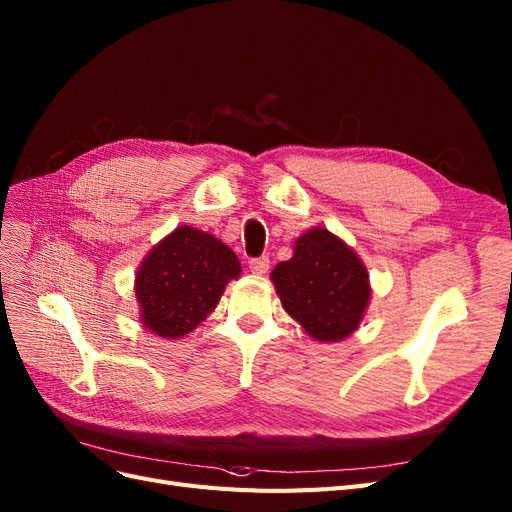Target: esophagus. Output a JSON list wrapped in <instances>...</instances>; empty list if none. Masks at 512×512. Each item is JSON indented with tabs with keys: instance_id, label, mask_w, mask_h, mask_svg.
<instances>
[{
	"instance_id": "esophagus-1",
	"label": "esophagus",
	"mask_w": 512,
	"mask_h": 512,
	"mask_svg": "<svg viewBox=\"0 0 512 512\" xmlns=\"http://www.w3.org/2000/svg\"><path fill=\"white\" fill-rule=\"evenodd\" d=\"M269 258L267 256H258V258H252L250 260V269H252V273H256V275H262V273H267L269 271Z\"/></svg>"
}]
</instances>
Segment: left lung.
Here are the masks:
<instances>
[{
    "instance_id": "obj_1",
    "label": "left lung",
    "mask_w": 512,
    "mask_h": 512,
    "mask_svg": "<svg viewBox=\"0 0 512 512\" xmlns=\"http://www.w3.org/2000/svg\"><path fill=\"white\" fill-rule=\"evenodd\" d=\"M271 281L281 307L317 343H339L354 334L370 303L368 271L356 250L324 226L294 241L290 260Z\"/></svg>"
}]
</instances>
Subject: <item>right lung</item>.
Here are the masks:
<instances>
[{
    "label": "right lung",
    "instance_id": "add662e5",
    "mask_svg": "<svg viewBox=\"0 0 512 512\" xmlns=\"http://www.w3.org/2000/svg\"><path fill=\"white\" fill-rule=\"evenodd\" d=\"M237 254L211 233L182 224L139 262L135 298L139 322L163 339H182L214 311L231 279Z\"/></svg>",
    "mask_w": 512,
    "mask_h": 512
}]
</instances>
